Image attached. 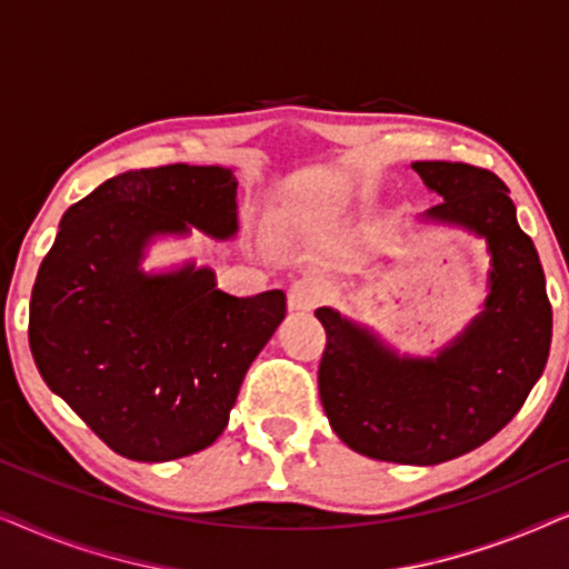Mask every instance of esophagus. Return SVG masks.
Segmentation results:
<instances>
[{
	"label": "esophagus",
	"instance_id": "esophagus-1",
	"mask_svg": "<svg viewBox=\"0 0 569 569\" xmlns=\"http://www.w3.org/2000/svg\"><path fill=\"white\" fill-rule=\"evenodd\" d=\"M323 300V284L318 279H298L287 292V302H290L292 310L298 313H308L313 310L318 302Z\"/></svg>",
	"mask_w": 569,
	"mask_h": 569
}]
</instances>
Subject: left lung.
<instances>
[{"instance_id": "obj_1", "label": "left lung", "mask_w": 569, "mask_h": 569, "mask_svg": "<svg viewBox=\"0 0 569 569\" xmlns=\"http://www.w3.org/2000/svg\"><path fill=\"white\" fill-rule=\"evenodd\" d=\"M442 201L425 220L458 224L492 256L485 310L435 357H407L365 326L318 308V391L341 442L376 461L435 466L495 438L541 378L551 345L547 279L508 186L466 162H411Z\"/></svg>"}]
</instances>
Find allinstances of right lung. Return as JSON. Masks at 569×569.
<instances>
[{
  "label": "right lung",
  "mask_w": 569,
  "mask_h": 569,
  "mask_svg": "<svg viewBox=\"0 0 569 569\" xmlns=\"http://www.w3.org/2000/svg\"><path fill=\"white\" fill-rule=\"evenodd\" d=\"M236 176L220 166L127 170L67 209L38 269L28 323L36 368L131 461L212 446L287 313L282 290L236 298L193 261L142 271L144 248L160 236H236Z\"/></svg>",
  "instance_id": "add662e5"
}]
</instances>
